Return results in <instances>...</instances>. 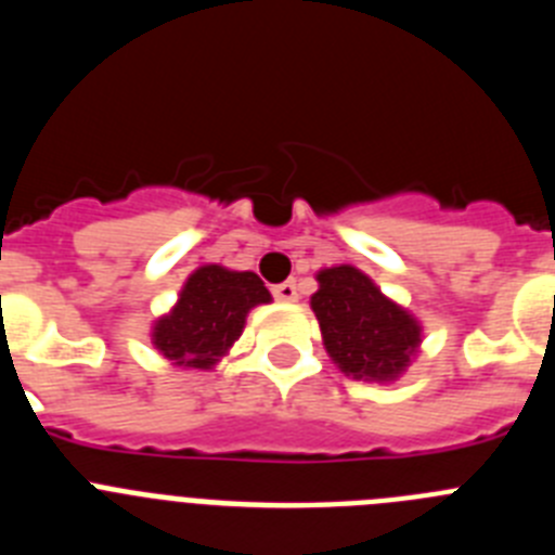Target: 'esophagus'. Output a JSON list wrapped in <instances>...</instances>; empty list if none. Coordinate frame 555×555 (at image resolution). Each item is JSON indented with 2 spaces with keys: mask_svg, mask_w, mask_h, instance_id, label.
Returning a JSON list of instances; mask_svg holds the SVG:
<instances>
[{
  "mask_svg": "<svg viewBox=\"0 0 555 555\" xmlns=\"http://www.w3.org/2000/svg\"><path fill=\"white\" fill-rule=\"evenodd\" d=\"M272 294H274V297H278V300L294 302V300H297V283H294V281L278 283V286L272 288Z\"/></svg>",
  "mask_w": 555,
  "mask_h": 555,
  "instance_id": "34e87169",
  "label": "esophagus"
}]
</instances>
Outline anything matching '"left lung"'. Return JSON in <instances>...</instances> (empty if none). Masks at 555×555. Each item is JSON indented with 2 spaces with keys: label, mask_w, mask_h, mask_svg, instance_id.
Listing matches in <instances>:
<instances>
[{
  "label": "left lung",
  "mask_w": 555,
  "mask_h": 555,
  "mask_svg": "<svg viewBox=\"0 0 555 555\" xmlns=\"http://www.w3.org/2000/svg\"><path fill=\"white\" fill-rule=\"evenodd\" d=\"M320 292L311 308L322 327L327 356L356 380H395L420 347V322L391 302L356 267H331L317 274Z\"/></svg>",
  "instance_id": "obj_1"
}]
</instances>
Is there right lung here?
Listing matches in <instances>:
<instances>
[{"instance_id":"1","label":"right lung","mask_w":555,"mask_h":555,"mask_svg":"<svg viewBox=\"0 0 555 555\" xmlns=\"http://www.w3.org/2000/svg\"><path fill=\"white\" fill-rule=\"evenodd\" d=\"M272 300L255 272L199 267L185 281L178 306L152 327V345L175 366L210 370L242 336L249 308Z\"/></svg>"}]
</instances>
